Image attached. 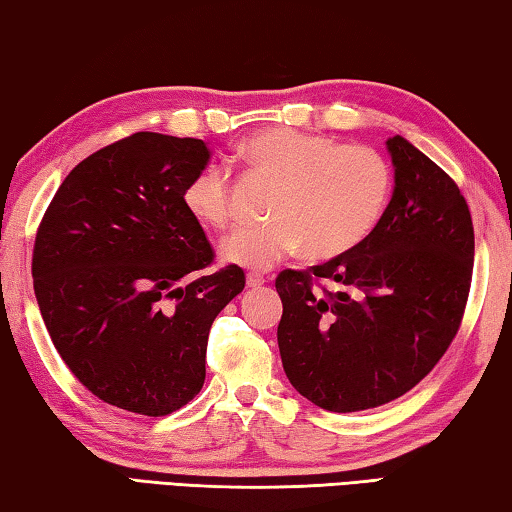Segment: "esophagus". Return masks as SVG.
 <instances>
[{
  "label": "esophagus",
  "instance_id": "34e87169",
  "mask_svg": "<svg viewBox=\"0 0 512 512\" xmlns=\"http://www.w3.org/2000/svg\"><path fill=\"white\" fill-rule=\"evenodd\" d=\"M261 285H265V279H263L261 274H256V272H249L247 274V288L256 290V288H261Z\"/></svg>",
  "mask_w": 512,
  "mask_h": 512
}]
</instances>
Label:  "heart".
Masks as SVG:
<instances>
[{"instance_id": "1", "label": "heart", "mask_w": 512, "mask_h": 512, "mask_svg": "<svg viewBox=\"0 0 512 512\" xmlns=\"http://www.w3.org/2000/svg\"><path fill=\"white\" fill-rule=\"evenodd\" d=\"M245 166L276 179L270 215L242 224L220 245V258L245 270H270L301 247L310 256L346 254L380 222L391 193V166L369 146H339L321 134L267 128L242 143ZM184 206L209 229L231 220V175L206 164L188 179Z\"/></svg>"}]
</instances>
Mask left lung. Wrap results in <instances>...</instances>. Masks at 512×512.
Masks as SVG:
<instances>
[{
	"mask_svg": "<svg viewBox=\"0 0 512 512\" xmlns=\"http://www.w3.org/2000/svg\"><path fill=\"white\" fill-rule=\"evenodd\" d=\"M393 195L360 245L276 279V337L292 387L348 414L414 389L452 344L468 301L474 229L459 186L405 137H389ZM340 285L311 290V276Z\"/></svg>",
	"mask_w": 512,
	"mask_h": 512,
	"instance_id": "1",
	"label": "left lung"
}]
</instances>
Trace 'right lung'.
I'll return each mask as SVG.
<instances>
[{
    "mask_svg": "<svg viewBox=\"0 0 512 512\" xmlns=\"http://www.w3.org/2000/svg\"><path fill=\"white\" fill-rule=\"evenodd\" d=\"M209 159L202 139L137 132L80 161L40 222L33 290L44 326L107 405L166 416L191 402L213 319L245 288L236 265L193 279L213 249L184 188Z\"/></svg>",
    "mask_w": 512,
    "mask_h": 512,
    "instance_id": "add662e5",
    "label": "right lung"
}]
</instances>
